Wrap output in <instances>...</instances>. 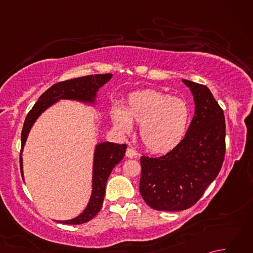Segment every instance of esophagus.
I'll return each instance as SVG.
<instances>
[{
	"label": "esophagus",
	"instance_id": "obj_1",
	"mask_svg": "<svg viewBox=\"0 0 253 253\" xmlns=\"http://www.w3.org/2000/svg\"><path fill=\"white\" fill-rule=\"evenodd\" d=\"M139 155V153L136 151V150H133L132 148H127L126 150V157L129 158V159H133V158H137Z\"/></svg>",
	"mask_w": 253,
	"mask_h": 253
}]
</instances>
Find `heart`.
I'll return each instance as SVG.
<instances>
[{"mask_svg":"<svg viewBox=\"0 0 253 253\" xmlns=\"http://www.w3.org/2000/svg\"><path fill=\"white\" fill-rule=\"evenodd\" d=\"M112 118L123 132H129L132 123L139 124V136L143 146L151 152L165 153L184 138L189 111L179 99L155 90H142L128 96L125 109L115 105Z\"/></svg>","mask_w":253,"mask_h":253,"instance_id":"b5f03b06","label":"heart"}]
</instances>
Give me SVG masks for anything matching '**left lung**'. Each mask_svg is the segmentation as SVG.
Masks as SVG:
<instances>
[{"label": "left lung", "mask_w": 253, "mask_h": 253, "mask_svg": "<svg viewBox=\"0 0 253 253\" xmlns=\"http://www.w3.org/2000/svg\"><path fill=\"white\" fill-rule=\"evenodd\" d=\"M195 99L185 138L162 157L140 158L139 190L158 211H182L198 202L216 178L225 157V116L207 85L182 79Z\"/></svg>", "instance_id": "1"}]
</instances>
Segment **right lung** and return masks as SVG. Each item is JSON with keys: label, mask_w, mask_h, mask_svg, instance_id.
I'll return each mask as SVG.
<instances>
[{"label": "right lung", "mask_w": 253, "mask_h": 253, "mask_svg": "<svg viewBox=\"0 0 253 253\" xmlns=\"http://www.w3.org/2000/svg\"><path fill=\"white\" fill-rule=\"evenodd\" d=\"M112 74H100L89 75L79 78L65 80V82L56 83L47 89L44 93L36 102L26 116V120L21 130V150H20V170L23 176V160H21V151L26 142L27 136L32 126V124L42 112L54 103L58 99H72L85 102H92L96 90L101 88L105 83L109 82ZM126 144H116L112 142L99 143L94 152V164H93V184L92 195L89 201L87 209L69 221H58L64 224L79 225L89 222L92 219L102 208L103 199L105 195V186L109 176L114 166L120 163L126 152Z\"/></svg>", "instance_id": "1"}]
</instances>
